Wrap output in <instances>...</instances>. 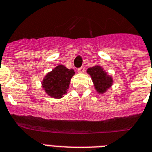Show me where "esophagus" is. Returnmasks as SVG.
Here are the masks:
<instances>
[{
	"label": "esophagus",
	"mask_w": 152,
	"mask_h": 152,
	"mask_svg": "<svg viewBox=\"0 0 152 152\" xmlns=\"http://www.w3.org/2000/svg\"><path fill=\"white\" fill-rule=\"evenodd\" d=\"M84 71H85V67H81L77 69V72L78 73H83Z\"/></svg>",
	"instance_id": "1"
}]
</instances>
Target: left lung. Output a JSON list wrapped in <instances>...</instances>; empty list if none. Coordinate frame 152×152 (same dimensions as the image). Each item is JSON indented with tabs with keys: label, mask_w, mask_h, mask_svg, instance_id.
<instances>
[{
	"label": "left lung",
	"mask_w": 152,
	"mask_h": 152,
	"mask_svg": "<svg viewBox=\"0 0 152 152\" xmlns=\"http://www.w3.org/2000/svg\"><path fill=\"white\" fill-rule=\"evenodd\" d=\"M88 73L91 75L95 88L99 93H104L112 85L113 79L99 66L89 67Z\"/></svg>",
	"instance_id": "1"
}]
</instances>
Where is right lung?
Listing matches in <instances>:
<instances>
[{
  "label": "right lung",
  "instance_id": "right-lung-1",
  "mask_svg": "<svg viewBox=\"0 0 152 152\" xmlns=\"http://www.w3.org/2000/svg\"><path fill=\"white\" fill-rule=\"evenodd\" d=\"M75 74L72 69H67L64 65H58L46 75L42 81V87L50 96L61 99L67 93L71 78Z\"/></svg>",
  "mask_w": 152,
  "mask_h": 152
}]
</instances>
